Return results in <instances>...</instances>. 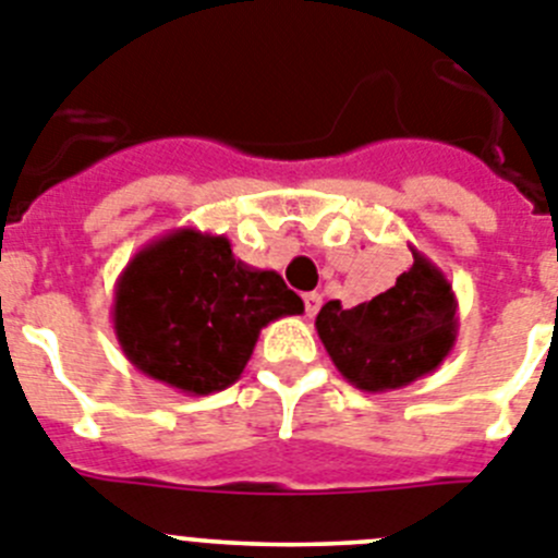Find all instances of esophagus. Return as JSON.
I'll return each mask as SVG.
<instances>
[{
	"instance_id": "obj_1",
	"label": "esophagus",
	"mask_w": 558,
	"mask_h": 558,
	"mask_svg": "<svg viewBox=\"0 0 558 558\" xmlns=\"http://www.w3.org/2000/svg\"><path fill=\"white\" fill-rule=\"evenodd\" d=\"M303 303H305V314L314 316L316 311H319V305H323V298H319L316 291H308V294H303Z\"/></svg>"
}]
</instances>
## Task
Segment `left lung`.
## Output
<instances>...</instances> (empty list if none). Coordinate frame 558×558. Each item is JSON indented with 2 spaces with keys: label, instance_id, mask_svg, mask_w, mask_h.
I'll return each mask as SVG.
<instances>
[{
  "label": "left lung",
  "instance_id": "8db88e82",
  "mask_svg": "<svg viewBox=\"0 0 558 558\" xmlns=\"http://www.w3.org/2000/svg\"><path fill=\"white\" fill-rule=\"evenodd\" d=\"M411 267L378 298L355 308L328 300L316 333L344 378L364 391H389L434 373L456 344L459 300L434 260L411 250Z\"/></svg>",
  "mask_w": 558,
  "mask_h": 558
}]
</instances>
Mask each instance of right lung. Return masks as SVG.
<instances>
[{
    "label": "right lung",
    "mask_w": 558,
    "mask_h": 558,
    "mask_svg": "<svg viewBox=\"0 0 558 558\" xmlns=\"http://www.w3.org/2000/svg\"><path fill=\"white\" fill-rule=\"evenodd\" d=\"M294 314H303V300L278 272L247 267L225 235L194 228L138 250L110 311L130 364L194 398L235 384L260 328Z\"/></svg>",
    "instance_id": "obj_1"
}]
</instances>
